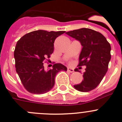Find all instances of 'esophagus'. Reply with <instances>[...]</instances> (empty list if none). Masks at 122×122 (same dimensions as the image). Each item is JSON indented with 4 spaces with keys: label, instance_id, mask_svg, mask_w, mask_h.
Wrapping results in <instances>:
<instances>
[{
    "label": "esophagus",
    "instance_id": "esophagus-1",
    "mask_svg": "<svg viewBox=\"0 0 122 122\" xmlns=\"http://www.w3.org/2000/svg\"><path fill=\"white\" fill-rule=\"evenodd\" d=\"M67 71H69V72H70V73L74 72V70H73V69H71V68H70V67H68L67 68Z\"/></svg>",
    "mask_w": 122,
    "mask_h": 122
}]
</instances>
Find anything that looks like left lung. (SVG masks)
Instances as JSON below:
<instances>
[{
    "instance_id": "1",
    "label": "left lung",
    "mask_w": 122,
    "mask_h": 122,
    "mask_svg": "<svg viewBox=\"0 0 122 122\" xmlns=\"http://www.w3.org/2000/svg\"><path fill=\"white\" fill-rule=\"evenodd\" d=\"M66 34L81 43L82 49L78 66H86L84 80L74 87L79 92H88L98 86L107 71L111 60V46L102 34L88 28L71 30ZM78 70L76 69L75 71Z\"/></svg>"
}]
</instances>
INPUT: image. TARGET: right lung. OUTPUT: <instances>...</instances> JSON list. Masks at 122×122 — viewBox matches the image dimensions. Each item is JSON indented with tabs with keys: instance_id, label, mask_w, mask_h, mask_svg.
Here are the masks:
<instances>
[{
	"instance_id": "right-lung-1",
	"label": "right lung",
	"mask_w": 122,
	"mask_h": 122,
	"mask_svg": "<svg viewBox=\"0 0 122 122\" xmlns=\"http://www.w3.org/2000/svg\"><path fill=\"white\" fill-rule=\"evenodd\" d=\"M66 31L38 30L23 35L17 41L14 56L15 69L23 85L29 93L41 94L51 90L56 75L67 67L60 63L45 70L43 62L50 58L54 49V41Z\"/></svg>"
}]
</instances>
